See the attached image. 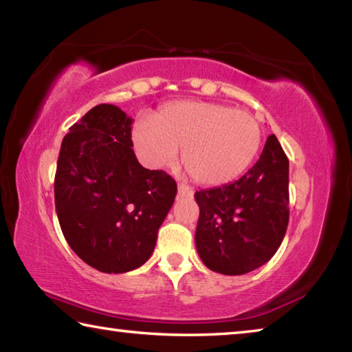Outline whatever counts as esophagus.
<instances>
[{"instance_id": "34e87169", "label": "esophagus", "mask_w": 352, "mask_h": 352, "mask_svg": "<svg viewBox=\"0 0 352 352\" xmlns=\"http://www.w3.org/2000/svg\"><path fill=\"white\" fill-rule=\"evenodd\" d=\"M194 195V190L190 186H186V184L178 183V197H186L190 199Z\"/></svg>"}]
</instances>
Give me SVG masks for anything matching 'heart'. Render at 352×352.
Instances as JSON below:
<instances>
[{"mask_svg":"<svg viewBox=\"0 0 352 352\" xmlns=\"http://www.w3.org/2000/svg\"><path fill=\"white\" fill-rule=\"evenodd\" d=\"M140 158L160 169L177 160L194 182L217 186L236 180L254 162L261 147V126L253 115L228 105L178 100L164 105L153 119L133 127Z\"/></svg>","mask_w":352,"mask_h":352,"instance_id":"b5f03b06","label":"heart"}]
</instances>
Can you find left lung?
Wrapping results in <instances>:
<instances>
[{
	"label": "left lung",
	"mask_w": 352,
	"mask_h": 352,
	"mask_svg": "<svg viewBox=\"0 0 352 352\" xmlns=\"http://www.w3.org/2000/svg\"><path fill=\"white\" fill-rule=\"evenodd\" d=\"M200 217L195 247L208 269L243 275L264 265L289 225V160L275 135L245 175L195 192Z\"/></svg>",
	"instance_id": "obj_1"
}]
</instances>
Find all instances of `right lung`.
Segmentation results:
<instances>
[{
	"instance_id": "add662e5",
	"label": "right lung",
	"mask_w": 352,
	"mask_h": 352,
	"mask_svg": "<svg viewBox=\"0 0 352 352\" xmlns=\"http://www.w3.org/2000/svg\"><path fill=\"white\" fill-rule=\"evenodd\" d=\"M132 118L100 104L69 127L58 153L54 197L68 245L93 269L126 273L151 258L177 183L142 168L133 152Z\"/></svg>"
}]
</instances>
